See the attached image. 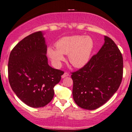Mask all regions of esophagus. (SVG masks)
Wrapping results in <instances>:
<instances>
[{
  "label": "esophagus",
  "instance_id": "esophagus-1",
  "mask_svg": "<svg viewBox=\"0 0 132 132\" xmlns=\"http://www.w3.org/2000/svg\"><path fill=\"white\" fill-rule=\"evenodd\" d=\"M69 75V74L68 72H64V73H63V75L62 76V78H65L66 77H68Z\"/></svg>",
  "mask_w": 132,
  "mask_h": 132
}]
</instances>
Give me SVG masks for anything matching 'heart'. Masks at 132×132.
<instances>
[{"label": "heart", "mask_w": 132, "mask_h": 132, "mask_svg": "<svg viewBox=\"0 0 132 132\" xmlns=\"http://www.w3.org/2000/svg\"><path fill=\"white\" fill-rule=\"evenodd\" d=\"M56 48H48V54L55 64L64 59L68 54L70 63L76 68H81L88 62L93 48V42L89 37L74 35L61 38L55 43Z\"/></svg>", "instance_id": "b5f03b06"}]
</instances>
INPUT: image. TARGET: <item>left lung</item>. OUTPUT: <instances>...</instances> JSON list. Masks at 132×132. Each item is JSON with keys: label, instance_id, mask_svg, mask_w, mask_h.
<instances>
[{"label": "left lung", "instance_id": "1", "mask_svg": "<svg viewBox=\"0 0 132 132\" xmlns=\"http://www.w3.org/2000/svg\"><path fill=\"white\" fill-rule=\"evenodd\" d=\"M71 73L75 102L81 108L97 109L109 101L121 84L123 74L121 52L115 42L105 36L99 52L82 68Z\"/></svg>", "mask_w": 132, "mask_h": 132}]
</instances>
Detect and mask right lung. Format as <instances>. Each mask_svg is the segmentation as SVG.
Listing matches in <instances>:
<instances>
[{
	"label": "right lung",
	"instance_id": "1",
	"mask_svg": "<svg viewBox=\"0 0 132 132\" xmlns=\"http://www.w3.org/2000/svg\"><path fill=\"white\" fill-rule=\"evenodd\" d=\"M47 51L39 31L18 42L10 55L8 70L11 88L22 102L32 108L44 107L51 101L54 87L64 73L48 65Z\"/></svg>",
	"mask_w": 132,
	"mask_h": 132
}]
</instances>
